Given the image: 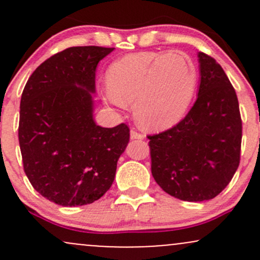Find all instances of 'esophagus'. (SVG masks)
Returning a JSON list of instances; mask_svg holds the SVG:
<instances>
[{"instance_id":"1","label":"esophagus","mask_w":260,"mask_h":260,"mask_svg":"<svg viewBox=\"0 0 260 260\" xmlns=\"http://www.w3.org/2000/svg\"><path fill=\"white\" fill-rule=\"evenodd\" d=\"M131 138L132 139H144V134L140 133L137 129L132 128V129H131Z\"/></svg>"}]
</instances>
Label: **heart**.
Wrapping results in <instances>:
<instances>
[{"label":"heart","mask_w":260,"mask_h":260,"mask_svg":"<svg viewBox=\"0 0 260 260\" xmlns=\"http://www.w3.org/2000/svg\"><path fill=\"white\" fill-rule=\"evenodd\" d=\"M197 82L196 64L183 53H132L110 66L103 98L120 109L133 101V115L140 126L164 129L183 117Z\"/></svg>","instance_id":"obj_1"}]
</instances>
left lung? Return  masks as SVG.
Instances as JSON below:
<instances>
[{
  "label": "left lung",
  "mask_w": 260,
  "mask_h": 260,
  "mask_svg": "<svg viewBox=\"0 0 260 260\" xmlns=\"http://www.w3.org/2000/svg\"><path fill=\"white\" fill-rule=\"evenodd\" d=\"M201 85L194 105L174 127L148 136L151 174L175 198L203 202L225 189L240 165L242 120L222 67L198 53Z\"/></svg>",
  "instance_id": "left-lung-1"
}]
</instances>
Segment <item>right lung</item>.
Returning a JSON list of instances; mask_svg holds the SVG:
<instances>
[{"instance_id": "right-lung-1", "label": "right lung", "mask_w": 260, "mask_h": 260, "mask_svg": "<svg viewBox=\"0 0 260 260\" xmlns=\"http://www.w3.org/2000/svg\"><path fill=\"white\" fill-rule=\"evenodd\" d=\"M113 47H68L29 77L20 99L23 168L37 192L62 207L101 198L115 180L129 142L121 123L104 128L92 120L95 70Z\"/></svg>"}]
</instances>
